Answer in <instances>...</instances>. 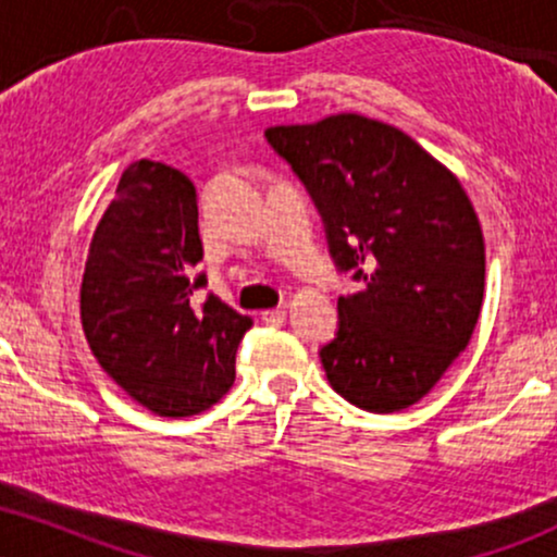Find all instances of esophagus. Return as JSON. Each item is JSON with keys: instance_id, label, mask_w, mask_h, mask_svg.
Returning a JSON list of instances; mask_svg holds the SVG:
<instances>
[{"instance_id": "obj_1", "label": "esophagus", "mask_w": 557, "mask_h": 557, "mask_svg": "<svg viewBox=\"0 0 557 557\" xmlns=\"http://www.w3.org/2000/svg\"><path fill=\"white\" fill-rule=\"evenodd\" d=\"M260 320H263L265 325L278 327V325H284V322H286V310H284V307H276V310H265V312H260Z\"/></svg>"}]
</instances>
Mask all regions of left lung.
<instances>
[{
    "label": "left lung",
    "mask_w": 557,
    "mask_h": 557,
    "mask_svg": "<svg viewBox=\"0 0 557 557\" xmlns=\"http://www.w3.org/2000/svg\"><path fill=\"white\" fill-rule=\"evenodd\" d=\"M265 139L307 185L331 256L361 289L338 299L327 382L369 413L431 393L468 348L485 292V243L468 190L389 123L335 113Z\"/></svg>",
    "instance_id": "left-lung-1"
}]
</instances>
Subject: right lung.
I'll list each match as a JSON object with an SVG mask.
<instances>
[{
    "label": "right lung",
    "mask_w": 557,
    "mask_h": 557,
    "mask_svg": "<svg viewBox=\"0 0 557 557\" xmlns=\"http://www.w3.org/2000/svg\"><path fill=\"white\" fill-rule=\"evenodd\" d=\"M201 258L194 183L162 162L128 164L89 243L79 314L102 372L162 418L230 393L252 325L214 294L201 299Z\"/></svg>",
    "instance_id": "1"
}]
</instances>
